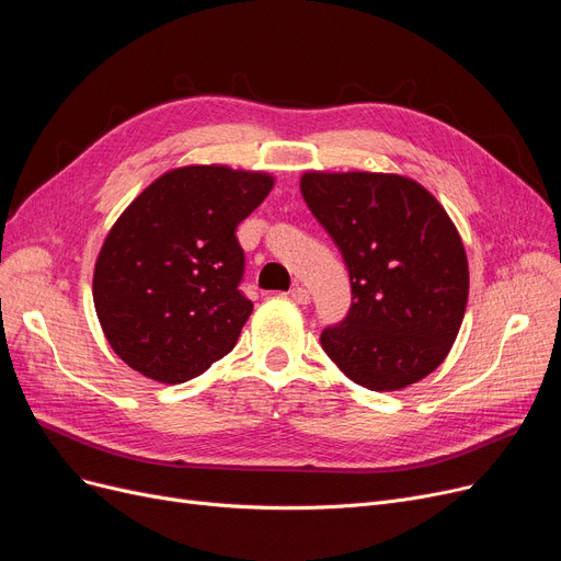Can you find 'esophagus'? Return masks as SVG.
<instances>
[{"label":"esophagus","instance_id":"esophagus-1","mask_svg":"<svg viewBox=\"0 0 561 561\" xmlns=\"http://www.w3.org/2000/svg\"><path fill=\"white\" fill-rule=\"evenodd\" d=\"M289 297H291V301H297L299 306H308L310 304V291L304 287V285H297V287H291V291H289Z\"/></svg>","mask_w":561,"mask_h":561}]
</instances>
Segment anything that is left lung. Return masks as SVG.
<instances>
[{
  "instance_id": "left-lung-1",
  "label": "left lung",
  "mask_w": 561,
  "mask_h": 561,
  "mask_svg": "<svg viewBox=\"0 0 561 561\" xmlns=\"http://www.w3.org/2000/svg\"><path fill=\"white\" fill-rule=\"evenodd\" d=\"M299 186L352 280L350 314L319 337L329 358L377 392L432 375L459 335L470 287L445 207L399 173L306 171Z\"/></svg>"
}]
</instances>
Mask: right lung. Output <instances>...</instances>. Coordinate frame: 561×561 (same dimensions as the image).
Instances as JSON below:
<instances>
[{
	"label": "right lung",
	"instance_id": "1",
	"mask_svg": "<svg viewBox=\"0 0 561 561\" xmlns=\"http://www.w3.org/2000/svg\"><path fill=\"white\" fill-rule=\"evenodd\" d=\"M276 178L226 164L159 175L106 232L93 304L116 356L157 383H184L232 352L253 304L237 289L234 230Z\"/></svg>",
	"mask_w": 561,
	"mask_h": 561
}]
</instances>
